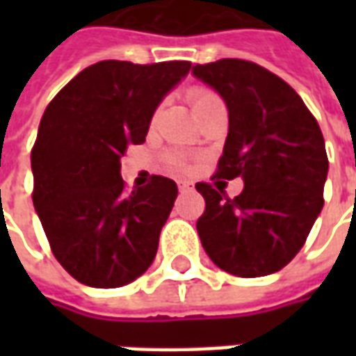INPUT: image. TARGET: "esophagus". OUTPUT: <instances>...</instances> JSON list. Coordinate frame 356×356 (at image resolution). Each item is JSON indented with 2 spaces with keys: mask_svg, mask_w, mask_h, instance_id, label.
Returning <instances> with one entry per match:
<instances>
[{
  "mask_svg": "<svg viewBox=\"0 0 356 356\" xmlns=\"http://www.w3.org/2000/svg\"><path fill=\"white\" fill-rule=\"evenodd\" d=\"M179 191L181 193H191V191H194V185L191 181H179Z\"/></svg>",
  "mask_w": 356,
  "mask_h": 356,
  "instance_id": "34e87169",
  "label": "esophagus"
}]
</instances>
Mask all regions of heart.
<instances>
[{
  "mask_svg": "<svg viewBox=\"0 0 356 356\" xmlns=\"http://www.w3.org/2000/svg\"><path fill=\"white\" fill-rule=\"evenodd\" d=\"M191 101H193L194 110H200V108H204V106L211 104V102L219 101V97H217L216 93H211L209 89L196 88L191 91Z\"/></svg>",
  "mask_w": 356,
  "mask_h": 356,
  "instance_id": "1",
  "label": "heart"
}]
</instances>
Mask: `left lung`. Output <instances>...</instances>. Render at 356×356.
<instances>
[{
	"label": "left lung",
	"instance_id": "8db88e82",
	"mask_svg": "<svg viewBox=\"0 0 356 356\" xmlns=\"http://www.w3.org/2000/svg\"><path fill=\"white\" fill-rule=\"evenodd\" d=\"M193 76L229 110L217 177L244 181L234 200L196 185L206 200L196 223L202 246L225 273L273 275L298 255L324 206L328 156L321 127L286 81L255 63L221 58L193 66Z\"/></svg>",
	"mask_w": 356,
	"mask_h": 356
}]
</instances>
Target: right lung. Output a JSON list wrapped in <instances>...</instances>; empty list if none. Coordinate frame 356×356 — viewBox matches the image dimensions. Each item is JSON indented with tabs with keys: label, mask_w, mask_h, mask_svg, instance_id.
Here are the masks:
<instances>
[{
	"label": "right lung",
	"mask_w": 356,
	"mask_h": 356,
	"mask_svg": "<svg viewBox=\"0 0 356 356\" xmlns=\"http://www.w3.org/2000/svg\"><path fill=\"white\" fill-rule=\"evenodd\" d=\"M188 70V60H101L43 112L30 158L32 200L53 255L78 282L120 288L154 261L177 185L152 175L127 194L120 160L127 145L145 143L156 108Z\"/></svg>",
	"instance_id": "add662e5"
}]
</instances>
